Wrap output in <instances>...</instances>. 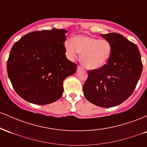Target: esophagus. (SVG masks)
<instances>
[{"label": "esophagus", "instance_id": "esophagus-1", "mask_svg": "<svg viewBox=\"0 0 147 147\" xmlns=\"http://www.w3.org/2000/svg\"><path fill=\"white\" fill-rule=\"evenodd\" d=\"M82 69V66H80V65H78V66H77V70H81Z\"/></svg>", "mask_w": 147, "mask_h": 147}]
</instances>
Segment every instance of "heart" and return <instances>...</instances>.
<instances>
[{
  "instance_id": "heart-1",
  "label": "heart",
  "mask_w": 147,
  "mask_h": 147,
  "mask_svg": "<svg viewBox=\"0 0 147 147\" xmlns=\"http://www.w3.org/2000/svg\"><path fill=\"white\" fill-rule=\"evenodd\" d=\"M65 49L70 59H74L82 53L81 63L89 70H96L104 66L109 61L112 46L106 39H98L94 37L78 35L65 42Z\"/></svg>"
}]
</instances>
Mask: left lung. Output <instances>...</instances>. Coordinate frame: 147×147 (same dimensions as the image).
Wrapping results in <instances>:
<instances>
[{"mask_svg": "<svg viewBox=\"0 0 147 147\" xmlns=\"http://www.w3.org/2000/svg\"><path fill=\"white\" fill-rule=\"evenodd\" d=\"M110 42L112 53L109 61L96 70H88L84 94L97 106L113 107L132 95L142 71L140 52L136 44L122 34H101Z\"/></svg>", "mask_w": 147, "mask_h": 147, "instance_id": "left-lung-1", "label": "left lung"}]
</instances>
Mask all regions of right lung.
<instances>
[{"label":"right lung","mask_w":147,"mask_h":147,"mask_svg":"<svg viewBox=\"0 0 147 147\" xmlns=\"http://www.w3.org/2000/svg\"><path fill=\"white\" fill-rule=\"evenodd\" d=\"M63 29L32 32L14 43L7 63L16 93L27 102L45 105L63 95V80L77 71L65 56Z\"/></svg>","instance_id":"1"}]
</instances>
